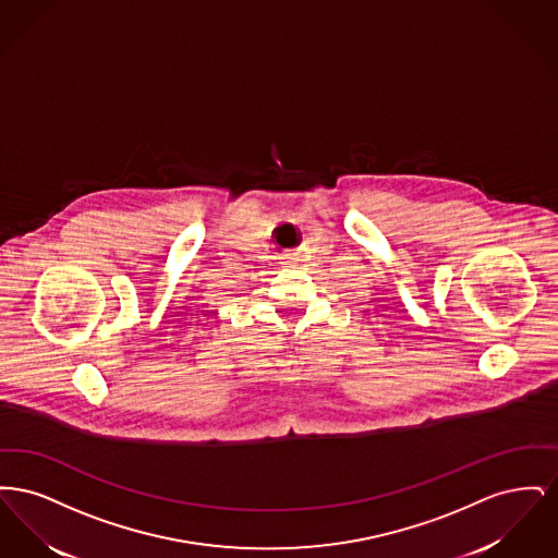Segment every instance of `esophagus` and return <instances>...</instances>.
<instances>
[{"label":"esophagus","mask_w":558,"mask_h":558,"mask_svg":"<svg viewBox=\"0 0 558 558\" xmlns=\"http://www.w3.org/2000/svg\"><path fill=\"white\" fill-rule=\"evenodd\" d=\"M280 259H282V262H280V264H282V266L291 267L292 264H294V262H296V255H294V253H284V255H282V257H280Z\"/></svg>","instance_id":"34e87169"}]
</instances>
